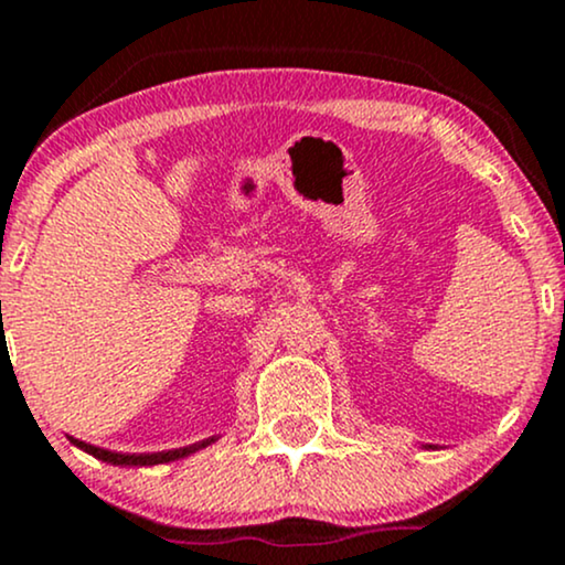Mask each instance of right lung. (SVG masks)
I'll return each instance as SVG.
<instances>
[{"mask_svg":"<svg viewBox=\"0 0 565 565\" xmlns=\"http://www.w3.org/2000/svg\"><path fill=\"white\" fill-rule=\"evenodd\" d=\"M215 440H217V438H206V440H199V444L183 446V449L153 451V454H121V451H108V449H100V446L84 444V440H76V438H71V444L79 446L82 451L93 454V457H97V459H103V462H111V465H132V468H142V465H164V462H172V459L188 457V454L204 449V446L215 444Z\"/></svg>","mask_w":565,"mask_h":565,"instance_id":"1","label":"right lung"}]
</instances>
